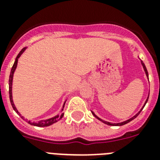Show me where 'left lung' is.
I'll return each instance as SVG.
<instances>
[{"label": "left lung", "mask_w": 160, "mask_h": 160, "mask_svg": "<svg viewBox=\"0 0 160 160\" xmlns=\"http://www.w3.org/2000/svg\"><path fill=\"white\" fill-rule=\"evenodd\" d=\"M141 63H142V65H143V67H144V71H145V73H146V75H147V76H148V71H147V69H146V67H145V65H144V62H143V61H141ZM148 99H149V98H148ZM148 99H147L146 102H145V104H144V105H146L147 101H148ZM141 110H142V109H141ZM141 110H140V111H141ZM140 111H139V113H138V114H135V115H134V117H132L131 119H128V120H126V121H124V122H122V123H119V124H112V123H109V122L104 121V120H102V119H100V118H99V117H97V116H96V115H95V114H94V113H93V112H92V114H93V115H94V116H95V117H96V118H97L98 119H100V121H102L103 123H105V124H109V125H114V126H117V125H118V126H120V125H124V124H127V123H129V122H130V121H131V120H133V119H135V118H136V117L138 116V115H139V113H140Z\"/></svg>", "instance_id": "1"}]
</instances>
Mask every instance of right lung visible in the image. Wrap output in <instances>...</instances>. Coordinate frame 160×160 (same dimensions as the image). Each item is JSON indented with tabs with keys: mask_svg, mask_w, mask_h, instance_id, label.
<instances>
[{
	"mask_svg": "<svg viewBox=\"0 0 160 160\" xmlns=\"http://www.w3.org/2000/svg\"><path fill=\"white\" fill-rule=\"evenodd\" d=\"M25 51V48H23L20 51V53L18 54V55L16 56V59L15 60V63H14L13 66L11 68V75H10V77H9V95H10V100H11V104L12 105V108L14 109V110L16 112V113H18L19 112L17 111V109L15 107L13 104V100H12V95H11V85H12V78H13V74H14V71L16 70V65H17V60H18V58L21 56V55L23 53V51ZM64 116V113H61L60 115H57V116L53 117V118H51V119H46V120H43V121H40L38 123H36V122H31V121H28V120H26L28 124H31V125H35V126H38V127H46V126H49V125H51V124H53L55 122H57L58 120H60L62 117ZM22 118V117H21Z\"/></svg>",
	"mask_w": 160,
	"mask_h": 160,
	"instance_id": "1",
	"label": "right lung"
}]
</instances>
